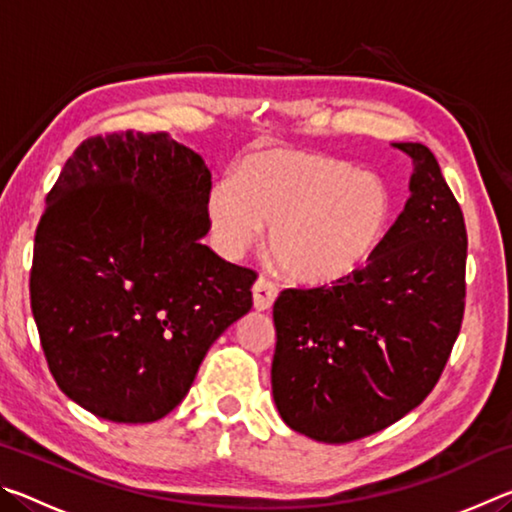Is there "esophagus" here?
I'll return each instance as SVG.
<instances>
[{"mask_svg":"<svg viewBox=\"0 0 512 512\" xmlns=\"http://www.w3.org/2000/svg\"><path fill=\"white\" fill-rule=\"evenodd\" d=\"M277 284L268 280V277H257V282L253 284V302L257 311H266L273 307V302L277 298Z\"/></svg>","mask_w":512,"mask_h":512,"instance_id":"esophagus-1","label":"esophagus"}]
</instances>
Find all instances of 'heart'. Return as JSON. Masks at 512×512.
<instances>
[{
    "instance_id": "heart-1",
    "label": "heart",
    "mask_w": 512,
    "mask_h": 512,
    "mask_svg": "<svg viewBox=\"0 0 512 512\" xmlns=\"http://www.w3.org/2000/svg\"><path fill=\"white\" fill-rule=\"evenodd\" d=\"M219 246L237 255L271 225L268 250L291 280L341 282L366 266L393 221V196L372 173L325 153L266 151L207 201Z\"/></svg>"
}]
</instances>
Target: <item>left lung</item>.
Here are the masks:
<instances>
[{
	"mask_svg": "<svg viewBox=\"0 0 512 512\" xmlns=\"http://www.w3.org/2000/svg\"><path fill=\"white\" fill-rule=\"evenodd\" d=\"M411 198L363 266L332 287L284 289L271 384L282 420L320 443H350L413 411L443 375L465 311L461 205L424 144Z\"/></svg>",
	"mask_w": 512,
	"mask_h": 512,
	"instance_id": "left-lung-1",
	"label": "left lung"
}]
</instances>
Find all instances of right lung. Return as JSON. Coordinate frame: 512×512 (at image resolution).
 I'll list each match as a JSON object with an SVG mask.
<instances>
[{
	"instance_id": "right-lung-1",
	"label": "right lung",
	"mask_w": 512,
	"mask_h": 512,
	"mask_svg": "<svg viewBox=\"0 0 512 512\" xmlns=\"http://www.w3.org/2000/svg\"><path fill=\"white\" fill-rule=\"evenodd\" d=\"M212 173L167 133L85 140L47 194L31 311L56 384L103 420L155 422L253 307L257 273L201 244Z\"/></svg>"
}]
</instances>
